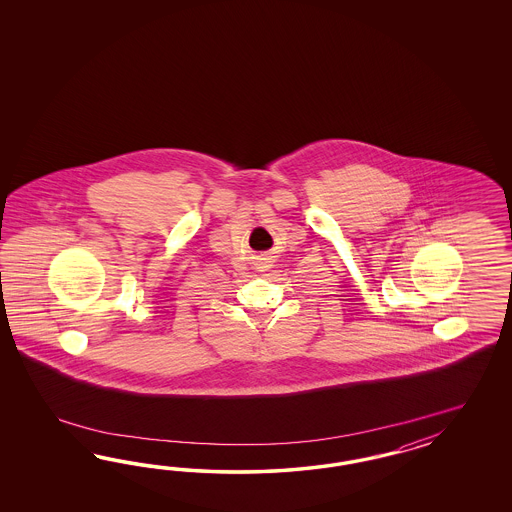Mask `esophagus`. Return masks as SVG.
<instances>
[{"label": "esophagus", "instance_id": "esophagus-1", "mask_svg": "<svg viewBox=\"0 0 512 512\" xmlns=\"http://www.w3.org/2000/svg\"><path fill=\"white\" fill-rule=\"evenodd\" d=\"M264 268H266V266H264Z\"/></svg>", "mask_w": 512, "mask_h": 512}]
</instances>
